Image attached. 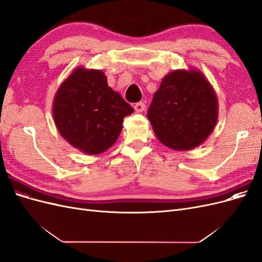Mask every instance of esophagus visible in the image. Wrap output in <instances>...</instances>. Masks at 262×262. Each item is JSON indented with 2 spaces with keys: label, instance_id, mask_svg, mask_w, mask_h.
I'll list each match as a JSON object with an SVG mask.
<instances>
[{
  "label": "esophagus",
  "instance_id": "1",
  "mask_svg": "<svg viewBox=\"0 0 262 262\" xmlns=\"http://www.w3.org/2000/svg\"><path fill=\"white\" fill-rule=\"evenodd\" d=\"M144 109H145V105H144V102L140 101V102H137V104L134 105V110H136L137 113H142V112H143Z\"/></svg>",
  "mask_w": 262,
  "mask_h": 262
}]
</instances>
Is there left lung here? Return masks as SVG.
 Here are the masks:
<instances>
[{"label":"left lung","mask_w":262,"mask_h":262,"mask_svg":"<svg viewBox=\"0 0 262 262\" xmlns=\"http://www.w3.org/2000/svg\"><path fill=\"white\" fill-rule=\"evenodd\" d=\"M213 87L199 70H175L154 94L147 118L161 143L175 150L201 145L217 122Z\"/></svg>","instance_id":"1"}]
</instances>
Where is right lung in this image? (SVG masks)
<instances>
[{"label": "right lung", "instance_id": "1", "mask_svg": "<svg viewBox=\"0 0 262 262\" xmlns=\"http://www.w3.org/2000/svg\"><path fill=\"white\" fill-rule=\"evenodd\" d=\"M133 108L108 86L101 70L76 68L58 89L52 114L61 137L87 155L112 147Z\"/></svg>", "mask_w": 262, "mask_h": 262}]
</instances>
